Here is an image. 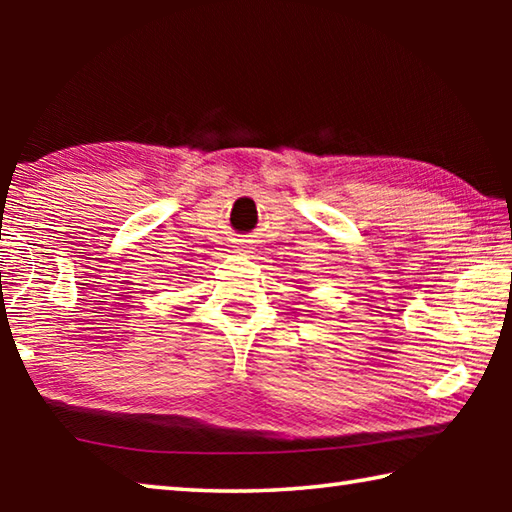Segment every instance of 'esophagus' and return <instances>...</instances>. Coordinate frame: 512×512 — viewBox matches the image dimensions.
Listing matches in <instances>:
<instances>
[{
	"mask_svg": "<svg viewBox=\"0 0 512 512\" xmlns=\"http://www.w3.org/2000/svg\"><path fill=\"white\" fill-rule=\"evenodd\" d=\"M237 250H239V253H248V250H246L244 246H237Z\"/></svg>",
	"mask_w": 512,
	"mask_h": 512,
	"instance_id": "esophagus-1",
	"label": "esophagus"
}]
</instances>
